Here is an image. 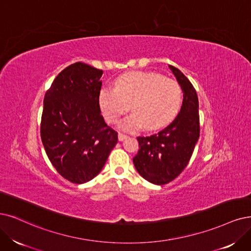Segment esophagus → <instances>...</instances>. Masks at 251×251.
<instances>
[{"mask_svg":"<svg viewBox=\"0 0 251 251\" xmlns=\"http://www.w3.org/2000/svg\"><path fill=\"white\" fill-rule=\"evenodd\" d=\"M128 137V135L127 134H124V133H122V132H120L119 134H118V138H119V141L121 142V141H124L125 138H127Z\"/></svg>","mask_w":251,"mask_h":251,"instance_id":"obj_1","label":"esophagus"}]
</instances>
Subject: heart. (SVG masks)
Listing matches in <instances>:
<instances>
[{"mask_svg":"<svg viewBox=\"0 0 251 251\" xmlns=\"http://www.w3.org/2000/svg\"><path fill=\"white\" fill-rule=\"evenodd\" d=\"M182 101V89L177 80L163 77L155 72L134 71L119 76L115 88H102L99 104L110 124L130 109L133 114L120 126L133 131L145 127L148 130L168 124L178 113Z\"/></svg>","mask_w":251,"mask_h":251,"instance_id":"1","label":"heart"}]
</instances>
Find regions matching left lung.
Masks as SVG:
<instances>
[{
    "label": "left lung",
    "instance_id": "8db88e82",
    "mask_svg": "<svg viewBox=\"0 0 251 251\" xmlns=\"http://www.w3.org/2000/svg\"><path fill=\"white\" fill-rule=\"evenodd\" d=\"M170 68L183 90V104L173 122L158 133L138 136L140 145L133 163L144 179L163 185L175 180L186 168L200 137L197 91L190 80L172 65Z\"/></svg>",
    "mask_w": 251,
    "mask_h": 251
}]
</instances>
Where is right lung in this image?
I'll list each match as a JSON object with an SVG mask.
<instances>
[{
  "label": "right lung",
  "mask_w": 251,
  "mask_h": 251,
  "mask_svg": "<svg viewBox=\"0 0 251 251\" xmlns=\"http://www.w3.org/2000/svg\"><path fill=\"white\" fill-rule=\"evenodd\" d=\"M102 73L82 62L71 64L44 96L41 141L53 168L71 183L96 177L118 143V132L100 114Z\"/></svg>",
  "instance_id": "right-lung-1"
}]
</instances>
